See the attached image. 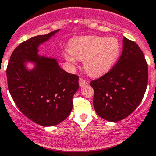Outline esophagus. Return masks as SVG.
Listing matches in <instances>:
<instances>
[{
  "label": "esophagus",
  "instance_id": "obj_1",
  "mask_svg": "<svg viewBox=\"0 0 156 156\" xmlns=\"http://www.w3.org/2000/svg\"><path fill=\"white\" fill-rule=\"evenodd\" d=\"M87 81L86 80H84V78H79V85L81 87H84V86L87 85Z\"/></svg>",
  "mask_w": 156,
  "mask_h": 156
}]
</instances>
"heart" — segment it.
Instances as JSON below:
<instances>
[{
	"label": "heart",
	"mask_w": 156,
	"mask_h": 156,
	"mask_svg": "<svg viewBox=\"0 0 156 156\" xmlns=\"http://www.w3.org/2000/svg\"><path fill=\"white\" fill-rule=\"evenodd\" d=\"M65 59L75 63V59L84 61V70L89 75L99 77L108 72L117 61L121 44L115 37L84 36L76 37L69 44Z\"/></svg>",
	"instance_id": "b5f03b06"
}]
</instances>
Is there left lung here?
<instances>
[{
    "label": "left lung",
    "instance_id": "left-lung-1",
    "mask_svg": "<svg viewBox=\"0 0 156 156\" xmlns=\"http://www.w3.org/2000/svg\"><path fill=\"white\" fill-rule=\"evenodd\" d=\"M148 84V66L141 49L124 37L123 51L117 63L100 78L92 81L94 106L108 122L122 120L139 106Z\"/></svg>",
    "mask_w": 156,
    "mask_h": 156
}]
</instances>
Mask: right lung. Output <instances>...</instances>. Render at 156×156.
Here are the masks:
<instances>
[{"label":"right lung","instance_id":"obj_1","mask_svg":"<svg viewBox=\"0 0 156 156\" xmlns=\"http://www.w3.org/2000/svg\"><path fill=\"white\" fill-rule=\"evenodd\" d=\"M59 29L33 37L12 52L7 68L10 94L19 109L32 122L50 127L65 120L72 109L79 87L78 76L59 67L56 59L37 55L39 45ZM35 64L29 70L27 62Z\"/></svg>","mask_w":156,"mask_h":156}]
</instances>
